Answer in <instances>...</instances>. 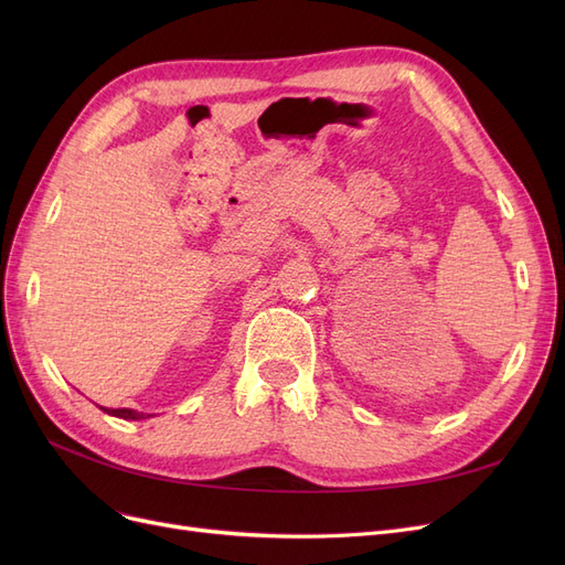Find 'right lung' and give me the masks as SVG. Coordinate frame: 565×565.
I'll return each instance as SVG.
<instances>
[{"instance_id":"1","label":"right lung","mask_w":565,"mask_h":565,"mask_svg":"<svg viewBox=\"0 0 565 565\" xmlns=\"http://www.w3.org/2000/svg\"><path fill=\"white\" fill-rule=\"evenodd\" d=\"M108 415H115V417H122V419H146L143 413H136V409H129V407H117V409H106ZM150 417V415H148Z\"/></svg>"}]
</instances>
